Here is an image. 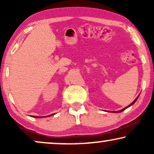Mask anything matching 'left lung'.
Returning a JSON list of instances; mask_svg holds the SVG:
<instances>
[{"mask_svg": "<svg viewBox=\"0 0 154 154\" xmlns=\"http://www.w3.org/2000/svg\"><path fill=\"white\" fill-rule=\"evenodd\" d=\"M138 97H139V96L137 97L136 99H135V100H134V101H133V102H132V103H131V104H130V105H128V106H126V107H125V108H124V109H121V110H120V111H115V112L116 113H119V112H121V111H123L124 110H125V109H127V108H128V107H129V106H132V104H134V102H136V101H137V99H138ZM114 112V113H115Z\"/></svg>", "mask_w": 154, "mask_h": 154, "instance_id": "1", "label": "left lung"}]
</instances>
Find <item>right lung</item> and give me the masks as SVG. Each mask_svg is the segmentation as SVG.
I'll return each mask as SVG.
<instances>
[{
    "label": "right lung",
    "instance_id": "obj_1",
    "mask_svg": "<svg viewBox=\"0 0 154 154\" xmlns=\"http://www.w3.org/2000/svg\"><path fill=\"white\" fill-rule=\"evenodd\" d=\"M54 114H52V115H50V116H53ZM32 117H34V116H32ZM44 117H46V116H44ZM35 118H41V116H35Z\"/></svg>",
    "mask_w": 154,
    "mask_h": 154
}]
</instances>
